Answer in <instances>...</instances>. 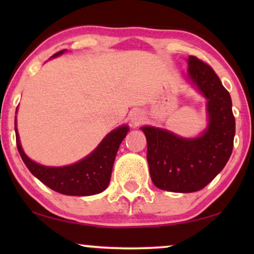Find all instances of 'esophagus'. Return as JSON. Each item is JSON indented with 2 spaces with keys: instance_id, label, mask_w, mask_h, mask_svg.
<instances>
[{
  "instance_id": "obj_1",
  "label": "esophagus",
  "mask_w": 254,
  "mask_h": 254,
  "mask_svg": "<svg viewBox=\"0 0 254 254\" xmlns=\"http://www.w3.org/2000/svg\"><path fill=\"white\" fill-rule=\"evenodd\" d=\"M142 121H143V113H142L140 110H135L130 113V123L133 124L134 126H138Z\"/></svg>"
}]
</instances>
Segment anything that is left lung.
<instances>
[{
    "instance_id": "left-lung-1",
    "label": "left lung",
    "mask_w": 254,
    "mask_h": 254,
    "mask_svg": "<svg viewBox=\"0 0 254 254\" xmlns=\"http://www.w3.org/2000/svg\"><path fill=\"white\" fill-rule=\"evenodd\" d=\"M187 78L207 99L208 126L200 136L186 138L163 128L143 126L152 183L175 193L202 190L230 158L236 131L230 93L213 68L190 55Z\"/></svg>"
}]
</instances>
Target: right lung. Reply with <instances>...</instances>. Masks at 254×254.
I'll use <instances>...</instances> for the list:
<instances>
[{
    "instance_id": "right-lung-1",
    "label": "right lung",
    "mask_w": 254,
    "mask_h": 254,
    "mask_svg": "<svg viewBox=\"0 0 254 254\" xmlns=\"http://www.w3.org/2000/svg\"><path fill=\"white\" fill-rule=\"evenodd\" d=\"M64 52L65 50L58 52L52 58H57ZM128 130L129 127L124 125L110 131L91 154L77 163L67 166H45L32 161L24 152L20 145L15 117L17 148L26 168L51 190L64 195L88 196L106 190L110 184L118 149L126 137Z\"/></svg>"
}]
</instances>
